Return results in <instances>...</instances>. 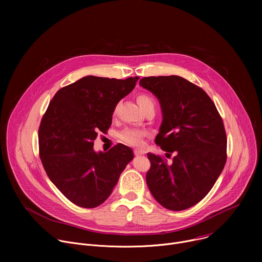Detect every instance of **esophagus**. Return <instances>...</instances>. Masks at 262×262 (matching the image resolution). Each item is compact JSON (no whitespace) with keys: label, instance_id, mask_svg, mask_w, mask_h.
Returning a JSON list of instances; mask_svg holds the SVG:
<instances>
[{"label":"esophagus","instance_id":"esophagus-1","mask_svg":"<svg viewBox=\"0 0 262 262\" xmlns=\"http://www.w3.org/2000/svg\"><path fill=\"white\" fill-rule=\"evenodd\" d=\"M134 154L135 156H143L144 151L141 150V149H134Z\"/></svg>","mask_w":262,"mask_h":262}]
</instances>
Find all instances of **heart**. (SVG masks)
<instances>
[{"mask_svg": "<svg viewBox=\"0 0 262 262\" xmlns=\"http://www.w3.org/2000/svg\"><path fill=\"white\" fill-rule=\"evenodd\" d=\"M137 101L140 104L141 108L144 111L146 107H148L149 105H155L154 100L151 97H149L148 95L141 93L137 96ZM147 136V133L141 129H137V128H125L120 133V140L128 145L132 146H141L143 144V140L144 138Z\"/></svg>", "mask_w": 262, "mask_h": 262, "instance_id": "1", "label": "heart"}]
</instances>
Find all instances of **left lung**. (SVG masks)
<instances>
[{
  "label": "left lung",
  "mask_w": 262,
  "mask_h": 262,
  "mask_svg": "<svg viewBox=\"0 0 262 262\" xmlns=\"http://www.w3.org/2000/svg\"><path fill=\"white\" fill-rule=\"evenodd\" d=\"M140 86L160 100L163 123L156 144L162 156L147 154L146 182L155 199L178 211L199 203L212 189L227 161V137L213 101L199 86L178 76L147 77Z\"/></svg>",
  "instance_id": "obj_1"
}]
</instances>
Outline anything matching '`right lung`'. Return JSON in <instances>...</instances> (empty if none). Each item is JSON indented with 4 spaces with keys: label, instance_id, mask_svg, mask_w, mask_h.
Here are the masks:
<instances>
[{
    "label": "right lung",
    "instance_id": "obj_1",
    "mask_svg": "<svg viewBox=\"0 0 262 262\" xmlns=\"http://www.w3.org/2000/svg\"><path fill=\"white\" fill-rule=\"evenodd\" d=\"M138 80L88 76L52 98L38 129L39 157L51 181L73 204L94 208L103 203L133 160L123 144L99 154L93 144L98 132L110 128L116 104Z\"/></svg>",
    "mask_w": 262,
    "mask_h": 262
}]
</instances>
